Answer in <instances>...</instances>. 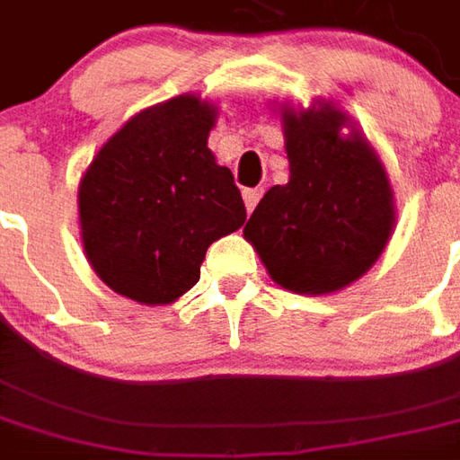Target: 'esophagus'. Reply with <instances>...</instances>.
Here are the masks:
<instances>
[{"mask_svg":"<svg viewBox=\"0 0 460 460\" xmlns=\"http://www.w3.org/2000/svg\"><path fill=\"white\" fill-rule=\"evenodd\" d=\"M263 197V190L261 187H256V190H243V204H246V211H253L256 209V204H259V199Z\"/></svg>","mask_w":460,"mask_h":460,"instance_id":"obj_1","label":"esophagus"}]
</instances>
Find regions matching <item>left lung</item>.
Listing matches in <instances>:
<instances>
[{
  "label": "left lung",
  "mask_w": 460,
  "mask_h": 460,
  "mask_svg": "<svg viewBox=\"0 0 460 460\" xmlns=\"http://www.w3.org/2000/svg\"><path fill=\"white\" fill-rule=\"evenodd\" d=\"M345 122L332 105L283 113L290 180L270 187L243 226L270 279L293 293L345 288L392 236L385 167L365 137L340 135Z\"/></svg>",
  "instance_id": "8db88e82"
}]
</instances>
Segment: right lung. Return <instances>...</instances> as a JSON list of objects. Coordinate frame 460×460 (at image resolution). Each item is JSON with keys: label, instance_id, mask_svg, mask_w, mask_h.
Segmentation results:
<instances>
[{"label": "right lung", "instance_id": "add662e5", "mask_svg": "<svg viewBox=\"0 0 460 460\" xmlns=\"http://www.w3.org/2000/svg\"><path fill=\"white\" fill-rule=\"evenodd\" d=\"M214 105L180 95L142 111L95 155L78 190L85 256L108 288L164 305L199 280L211 243L246 221L207 147Z\"/></svg>", "mask_w": 460, "mask_h": 460}]
</instances>
